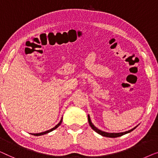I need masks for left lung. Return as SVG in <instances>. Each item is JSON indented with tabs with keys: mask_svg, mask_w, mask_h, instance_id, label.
I'll return each mask as SVG.
<instances>
[{
	"mask_svg": "<svg viewBox=\"0 0 158 158\" xmlns=\"http://www.w3.org/2000/svg\"><path fill=\"white\" fill-rule=\"evenodd\" d=\"M88 121H89V125L92 128L93 130H94L95 132L98 133V134L101 135L102 136H104V137H112V138H114V137H120V136H123V135L127 134V133H129L130 132H132V130H134L135 128L137 127V126L131 129V130H128V131H126V132H120V133H109V132H104V131H102L100 130H99L98 128H97L96 127H95L94 124H92V122H91V119H90V117L89 115H88Z\"/></svg>",
	"mask_w": 158,
	"mask_h": 158,
	"instance_id": "obj_1",
	"label": "left lung"
}]
</instances>
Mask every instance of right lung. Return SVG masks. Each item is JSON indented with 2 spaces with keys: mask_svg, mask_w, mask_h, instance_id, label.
<instances>
[{
  "mask_svg": "<svg viewBox=\"0 0 158 158\" xmlns=\"http://www.w3.org/2000/svg\"><path fill=\"white\" fill-rule=\"evenodd\" d=\"M61 123H62V118H61V120H60V122L59 123H58L56 126L54 127H53V128H52L51 129V130H47V131H45V132H40V133H35V134H31V135H34V136H40V135H45V134H47V133H48V132H52V131H53V130H56V129L58 127H59L60 124H61Z\"/></svg>",
  "mask_w": 158,
  "mask_h": 158,
  "instance_id": "obj_1",
  "label": "right lung"
}]
</instances>
